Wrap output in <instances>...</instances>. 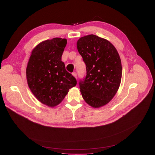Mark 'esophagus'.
<instances>
[{"label": "esophagus", "instance_id": "1", "mask_svg": "<svg viewBox=\"0 0 155 155\" xmlns=\"http://www.w3.org/2000/svg\"><path fill=\"white\" fill-rule=\"evenodd\" d=\"M72 75L75 78H77V73H75V72H73V73H72Z\"/></svg>", "mask_w": 155, "mask_h": 155}]
</instances>
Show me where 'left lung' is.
Masks as SVG:
<instances>
[{"instance_id":"8db88e82","label":"left lung","mask_w":155,"mask_h":155,"mask_svg":"<svg viewBox=\"0 0 155 155\" xmlns=\"http://www.w3.org/2000/svg\"><path fill=\"white\" fill-rule=\"evenodd\" d=\"M77 47L86 65V77L79 82L83 99L92 107H102L112 99L120 86L119 54L109 41L94 35L80 38Z\"/></svg>"}]
</instances>
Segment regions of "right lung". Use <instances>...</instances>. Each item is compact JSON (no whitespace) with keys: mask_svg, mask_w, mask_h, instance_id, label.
Listing matches in <instances>:
<instances>
[{"mask_svg":"<svg viewBox=\"0 0 155 155\" xmlns=\"http://www.w3.org/2000/svg\"><path fill=\"white\" fill-rule=\"evenodd\" d=\"M66 39L54 38L38 44L31 52L26 68L28 86L36 98L48 107L61 102L77 80L61 61Z\"/></svg>","mask_w":155,"mask_h":155,"instance_id":"1","label":"right lung"}]
</instances>
